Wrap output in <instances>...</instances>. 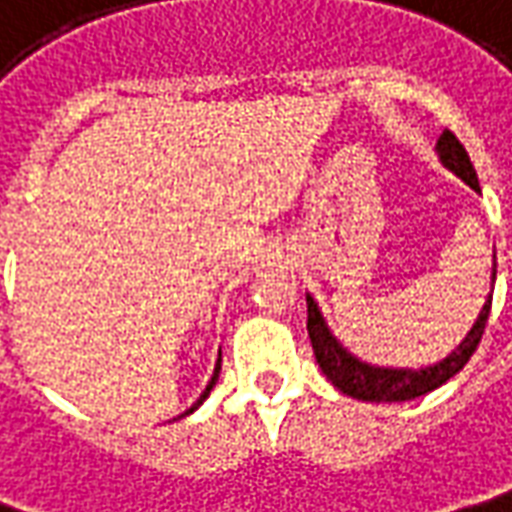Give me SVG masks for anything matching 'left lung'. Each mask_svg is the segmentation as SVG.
Returning a JSON list of instances; mask_svg holds the SVG:
<instances>
[{"instance_id": "8db88e82", "label": "left lung", "mask_w": 512, "mask_h": 512, "mask_svg": "<svg viewBox=\"0 0 512 512\" xmlns=\"http://www.w3.org/2000/svg\"><path fill=\"white\" fill-rule=\"evenodd\" d=\"M437 154L443 159V165L451 168L462 182H468L474 190H479L476 182V170L468 159V151L462 148V142L454 137V131H443L437 139ZM496 257V255H493ZM493 280H496V260H493ZM490 316V300L482 305V314L476 319V325L471 333L462 339V344L443 358L440 364L426 367V370H384V367H370L364 361H358L356 356H350L342 344L330 336L325 319L319 314V308L314 300L308 297V336H311V347H314L316 364L322 367V373L333 381V387L342 389L344 395L358 398V401H412L420 398L431 389L443 387L448 378L460 373L462 367L471 361L476 353V347L482 342V333L488 325Z\"/></svg>"}]
</instances>
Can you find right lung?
<instances>
[{
  "label": "right lung",
  "mask_w": 512,
  "mask_h": 512,
  "mask_svg": "<svg viewBox=\"0 0 512 512\" xmlns=\"http://www.w3.org/2000/svg\"><path fill=\"white\" fill-rule=\"evenodd\" d=\"M218 373H221V358H218V364H215V373H212V381H210V384H207V389H204V392H201V398H198V401L193 403V406H190V409H187V412H184V415H190V412H193V409H196V406H201V401H204V398H207V395H210V389L215 387V381H218Z\"/></svg>",
  "instance_id": "1"
}]
</instances>
